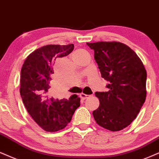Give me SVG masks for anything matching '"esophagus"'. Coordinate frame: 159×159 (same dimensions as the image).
Listing matches in <instances>:
<instances>
[{"mask_svg":"<svg viewBox=\"0 0 159 159\" xmlns=\"http://www.w3.org/2000/svg\"><path fill=\"white\" fill-rule=\"evenodd\" d=\"M91 97V95H87V94H85V93H80V97H81V99H87V98H89V97Z\"/></svg>","mask_w":159,"mask_h":159,"instance_id":"esophagus-1","label":"esophagus"}]
</instances>
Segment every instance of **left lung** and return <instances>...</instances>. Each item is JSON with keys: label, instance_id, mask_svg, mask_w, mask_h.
I'll return each instance as SVG.
<instances>
[{"label": "left lung", "instance_id": "left-lung-1", "mask_svg": "<svg viewBox=\"0 0 159 159\" xmlns=\"http://www.w3.org/2000/svg\"><path fill=\"white\" fill-rule=\"evenodd\" d=\"M94 51L102 77L109 82L106 92H96L99 106L93 111L99 126L111 131L125 128L136 118L146 99L147 72L142 60L119 42L87 43Z\"/></svg>", "mask_w": 159, "mask_h": 159}]
</instances>
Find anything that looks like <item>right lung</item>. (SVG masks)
Masks as SVG:
<instances>
[{
	"instance_id": "1",
	"label": "right lung",
	"mask_w": 159,
	"mask_h": 159,
	"mask_svg": "<svg viewBox=\"0 0 159 159\" xmlns=\"http://www.w3.org/2000/svg\"><path fill=\"white\" fill-rule=\"evenodd\" d=\"M74 47L71 43L41 47L27 57L21 68L20 93L23 102L35 122L47 132H56L67 126L80 105V98L76 94L68 99L48 96L54 74L53 65L57 58L72 52Z\"/></svg>"
}]
</instances>
